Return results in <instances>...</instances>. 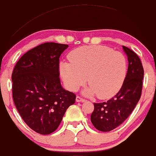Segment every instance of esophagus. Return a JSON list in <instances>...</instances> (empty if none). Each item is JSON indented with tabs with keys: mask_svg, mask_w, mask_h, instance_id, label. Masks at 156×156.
<instances>
[{
	"mask_svg": "<svg viewBox=\"0 0 156 156\" xmlns=\"http://www.w3.org/2000/svg\"><path fill=\"white\" fill-rule=\"evenodd\" d=\"M76 102H85L86 101V99L80 97V96H76Z\"/></svg>",
	"mask_w": 156,
	"mask_h": 156,
	"instance_id": "obj_1",
	"label": "esophagus"
}]
</instances>
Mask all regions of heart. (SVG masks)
<instances>
[{"mask_svg": "<svg viewBox=\"0 0 156 156\" xmlns=\"http://www.w3.org/2000/svg\"><path fill=\"white\" fill-rule=\"evenodd\" d=\"M70 62L60 64V74L69 89L76 91L86 83V93L100 99L115 95L123 84L127 60L122 52L105 46H81L70 52Z\"/></svg>", "mask_w": 156, "mask_h": 156, "instance_id": "b5f03b06", "label": "heart"}]
</instances>
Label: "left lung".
I'll list each match as a JSON object with an SVG mask.
<instances>
[{
  "mask_svg": "<svg viewBox=\"0 0 156 156\" xmlns=\"http://www.w3.org/2000/svg\"><path fill=\"white\" fill-rule=\"evenodd\" d=\"M128 57V67L126 78L119 92L106 102L94 103L91 122L101 131H110L119 126L132 113L142 92L144 67L134 51L122 46Z\"/></svg>",
  "mask_w": 156,
  "mask_h": 156,
  "instance_id": "left-lung-1",
  "label": "left lung"
}]
</instances>
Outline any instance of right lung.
Listing matches in <instances>:
<instances>
[{
    "label": "right lung",
    "instance_id": "obj_1",
    "mask_svg": "<svg viewBox=\"0 0 156 156\" xmlns=\"http://www.w3.org/2000/svg\"><path fill=\"white\" fill-rule=\"evenodd\" d=\"M67 44L45 43L24 54L12 73V98L21 117L41 134L54 132L76 95L59 78V58Z\"/></svg>",
    "mask_w": 156,
    "mask_h": 156
}]
</instances>
